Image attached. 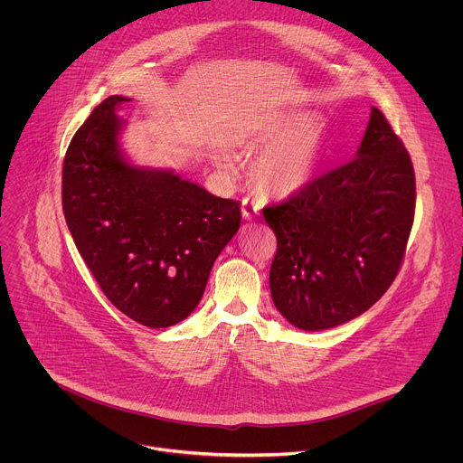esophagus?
I'll return each mask as SVG.
<instances>
[{
  "mask_svg": "<svg viewBox=\"0 0 463 463\" xmlns=\"http://www.w3.org/2000/svg\"><path fill=\"white\" fill-rule=\"evenodd\" d=\"M261 213V205L256 202V200H250V198H243L241 202V214L247 222L250 220H256Z\"/></svg>",
  "mask_w": 463,
  "mask_h": 463,
  "instance_id": "obj_1",
  "label": "esophagus"
}]
</instances>
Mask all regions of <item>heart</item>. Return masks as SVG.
Returning <instances> with one entry per match:
<instances>
[{"mask_svg": "<svg viewBox=\"0 0 463 463\" xmlns=\"http://www.w3.org/2000/svg\"><path fill=\"white\" fill-rule=\"evenodd\" d=\"M234 142L247 149L265 147L252 164V176L263 191L292 194L310 184L325 149V133L316 120L299 113H279L243 128ZM223 160V156H216Z\"/></svg>", "mask_w": 463, "mask_h": 463, "instance_id": "b5f03b06", "label": "heart"}]
</instances>
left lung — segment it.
<instances>
[{"label": "left lung", "mask_w": 463, "mask_h": 463, "mask_svg": "<svg viewBox=\"0 0 463 463\" xmlns=\"http://www.w3.org/2000/svg\"><path fill=\"white\" fill-rule=\"evenodd\" d=\"M415 200L410 153L372 108L355 158L263 209L278 238L269 281L281 316L317 332L372 308L401 270Z\"/></svg>", "instance_id": "obj_1"}]
</instances>
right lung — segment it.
<instances>
[{"label":"right lung","mask_w":463,"mask_h":463,"mask_svg":"<svg viewBox=\"0 0 463 463\" xmlns=\"http://www.w3.org/2000/svg\"><path fill=\"white\" fill-rule=\"evenodd\" d=\"M104 99L73 135L62 162V211L79 254L104 296L129 319L167 328L200 303L211 269L238 232L240 203L173 171L124 160Z\"/></svg>","instance_id":"1"}]
</instances>
